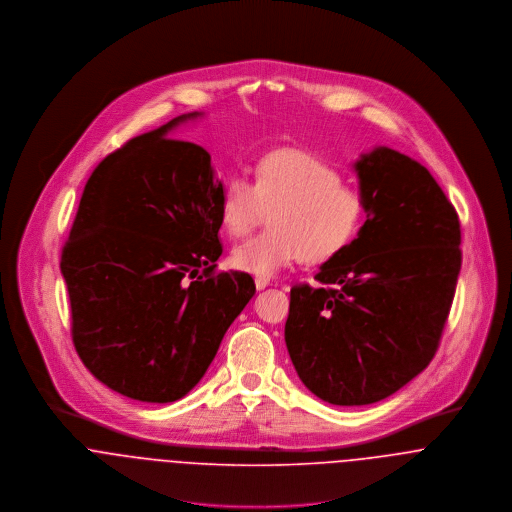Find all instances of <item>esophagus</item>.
Returning a JSON list of instances; mask_svg holds the SVG:
<instances>
[{
	"label": "esophagus",
	"instance_id": "34e87169",
	"mask_svg": "<svg viewBox=\"0 0 512 512\" xmlns=\"http://www.w3.org/2000/svg\"><path fill=\"white\" fill-rule=\"evenodd\" d=\"M255 286H257L259 290H263L265 286H269V279H261V277H257V279H255Z\"/></svg>",
	"mask_w": 512,
	"mask_h": 512
}]
</instances>
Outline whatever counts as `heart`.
<instances>
[{
	"label": "heart",
	"mask_w": 512,
	"mask_h": 512,
	"mask_svg": "<svg viewBox=\"0 0 512 512\" xmlns=\"http://www.w3.org/2000/svg\"><path fill=\"white\" fill-rule=\"evenodd\" d=\"M271 214V229L237 245L231 265L261 279L298 261L318 265L336 259L359 235L367 218L365 192L343 182L341 172L304 151L263 155L253 182L233 176L220 204L229 237L249 235Z\"/></svg>",
	"instance_id": "b5f03b06"
}]
</instances>
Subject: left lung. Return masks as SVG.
<instances>
[{
  "mask_svg": "<svg viewBox=\"0 0 512 512\" xmlns=\"http://www.w3.org/2000/svg\"><path fill=\"white\" fill-rule=\"evenodd\" d=\"M355 171L367 220L320 284L290 288L284 326L300 381L340 406L391 397L430 365L461 269L457 212L426 167L379 147Z\"/></svg>",
  "mask_w": 512,
  "mask_h": 512,
  "instance_id": "1",
  "label": "left lung"
}]
</instances>
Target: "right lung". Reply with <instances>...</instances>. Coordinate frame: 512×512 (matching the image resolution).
Instances as JSON below:
<instances>
[{
  "mask_svg": "<svg viewBox=\"0 0 512 512\" xmlns=\"http://www.w3.org/2000/svg\"><path fill=\"white\" fill-rule=\"evenodd\" d=\"M196 115L129 139L94 169L60 255L76 353L141 402L196 387L255 294L251 275L216 271L224 186L210 153L167 137Z\"/></svg>",
  "mask_w": 512,
  "mask_h": 512,
  "instance_id": "obj_1",
  "label": "right lung"
}]
</instances>
